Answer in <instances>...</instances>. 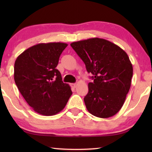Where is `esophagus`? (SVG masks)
Instances as JSON below:
<instances>
[{"label": "esophagus", "instance_id": "esophagus-1", "mask_svg": "<svg viewBox=\"0 0 152 152\" xmlns=\"http://www.w3.org/2000/svg\"><path fill=\"white\" fill-rule=\"evenodd\" d=\"M70 86H71L72 88H75L76 86H77V84H70Z\"/></svg>", "mask_w": 152, "mask_h": 152}]
</instances>
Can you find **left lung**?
<instances>
[{
  "mask_svg": "<svg viewBox=\"0 0 152 152\" xmlns=\"http://www.w3.org/2000/svg\"><path fill=\"white\" fill-rule=\"evenodd\" d=\"M71 47L93 75L84 97L88 112L107 118L121 109L129 91L133 66L127 54L111 41L91 38L71 43Z\"/></svg>",
  "mask_w": 152,
  "mask_h": 152,
  "instance_id": "obj_1",
  "label": "left lung"
}]
</instances>
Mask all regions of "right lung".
Masks as SVG:
<instances>
[{
    "label": "right lung",
    "instance_id": "add662e5",
    "mask_svg": "<svg viewBox=\"0 0 152 152\" xmlns=\"http://www.w3.org/2000/svg\"><path fill=\"white\" fill-rule=\"evenodd\" d=\"M67 45L61 42L39 43L23 52L15 61L16 86L27 103L42 115H54L61 111L72 93L56 69Z\"/></svg>",
    "mask_w": 152,
    "mask_h": 152
}]
</instances>
